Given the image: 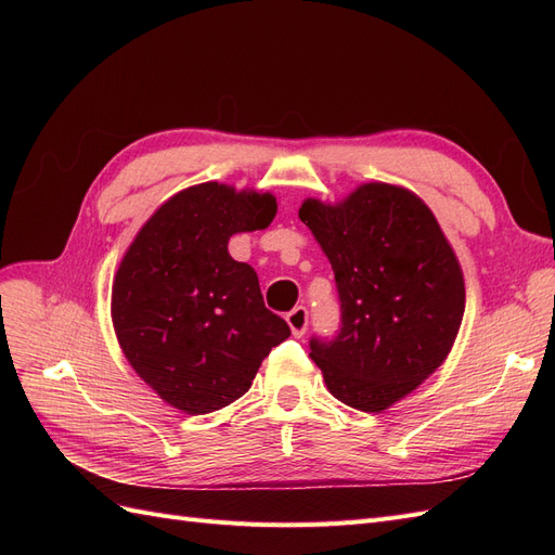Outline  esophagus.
<instances>
[{
  "label": "esophagus",
  "mask_w": 555,
  "mask_h": 555,
  "mask_svg": "<svg viewBox=\"0 0 555 555\" xmlns=\"http://www.w3.org/2000/svg\"><path fill=\"white\" fill-rule=\"evenodd\" d=\"M287 324H289V328H292V333L296 335V338H300V335H304L306 328H308V310L304 306H296L287 314Z\"/></svg>",
  "instance_id": "obj_1"
}]
</instances>
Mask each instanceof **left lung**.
<instances>
[{
  "label": "left lung",
  "instance_id": "8db88e82",
  "mask_svg": "<svg viewBox=\"0 0 555 555\" xmlns=\"http://www.w3.org/2000/svg\"><path fill=\"white\" fill-rule=\"evenodd\" d=\"M298 217L331 261L343 326L310 340L326 389L384 412L449 357L465 312L456 251L430 208L389 182H363L338 204L306 198Z\"/></svg>",
  "mask_w": 555,
  "mask_h": 555
}]
</instances>
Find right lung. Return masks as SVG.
Listing matches in <instances>:
<instances>
[{
  "label": "right lung",
  "mask_w": 555,
  "mask_h": 555,
  "mask_svg": "<svg viewBox=\"0 0 555 555\" xmlns=\"http://www.w3.org/2000/svg\"><path fill=\"white\" fill-rule=\"evenodd\" d=\"M275 212L271 192L201 182L164 201L127 247L113 328L129 365L171 408H227L292 335L263 306L255 268L229 255L233 233L266 229Z\"/></svg>",
  "instance_id": "right-lung-1"
}]
</instances>
